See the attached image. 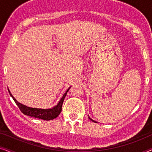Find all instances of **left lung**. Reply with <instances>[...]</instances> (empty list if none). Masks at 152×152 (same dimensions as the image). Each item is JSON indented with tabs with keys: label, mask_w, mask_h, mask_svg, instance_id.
Segmentation results:
<instances>
[{
	"label": "left lung",
	"mask_w": 152,
	"mask_h": 152,
	"mask_svg": "<svg viewBox=\"0 0 152 152\" xmlns=\"http://www.w3.org/2000/svg\"><path fill=\"white\" fill-rule=\"evenodd\" d=\"M88 118H89V117H88ZM89 119H90V120H91V121H93V122H95V123H96V122H97L96 121H95V120H92V119H91V118H89Z\"/></svg>",
	"instance_id": "1"
}]
</instances>
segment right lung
Wrapping results in <instances>:
<instances>
[{"label":"right lung","instance_id":"right-lung-1","mask_svg":"<svg viewBox=\"0 0 152 152\" xmlns=\"http://www.w3.org/2000/svg\"><path fill=\"white\" fill-rule=\"evenodd\" d=\"M70 88H68V90L66 91V92L64 93L63 97H61V99H60L59 103L57 104V105H56L55 107L52 108V109H48L32 108V107H27L26 105L22 104L18 102L14 98L13 95H12V93H10L9 89H8V91H9L10 95H11V97L13 98L14 102H15L16 105H17L18 108H19L20 111H21L23 114H25V115L31 116V117H34L35 118H39V119H41L43 120H50L55 119V118L58 117V115H59L60 113L61 112L62 104H63L64 98H65L66 95L67 94L68 91H69Z\"/></svg>","mask_w":152,"mask_h":152}]
</instances>
